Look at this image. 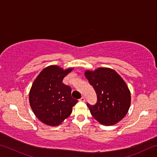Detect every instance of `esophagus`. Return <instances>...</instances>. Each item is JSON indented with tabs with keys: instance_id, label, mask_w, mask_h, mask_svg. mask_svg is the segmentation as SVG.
Masks as SVG:
<instances>
[{
	"instance_id": "1",
	"label": "esophagus",
	"mask_w": 157,
	"mask_h": 157,
	"mask_svg": "<svg viewBox=\"0 0 157 157\" xmlns=\"http://www.w3.org/2000/svg\"><path fill=\"white\" fill-rule=\"evenodd\" d=\"M79 100L82 101V102H84V101H85V97H84V96L82 97L80 99H79Z\"/></svg>"
}]
</instances>
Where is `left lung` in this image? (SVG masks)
<instances>
[{
    "mask_svg": "<svg viewBox=\"0 0 157 157\" xmlns=\"http://www.w3.org/2000/svg\"><path fill=\"white\" fill-rule=\"evenodd\" d=\"M85 76L97 95L95 105L86 104L94 118L105 125H112L121 121L131 103L130 91L121 77L107 68L87 71Z\"/></svg>",
    "mask_w": 157,
    "mask_h": 157,
    "instance_id": "1",
    "label": "left lung"
}]
</instances>
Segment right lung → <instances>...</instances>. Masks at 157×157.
<instances>
[{
	"instance_id": "obj_1",
	"label": "right lung",
	"mask_w": 157,
	"mask_h": 157,
	"mask_svg": "<svg viewBox=\"0 0 157 157\" xmlns=\"http://www.w3.org/2000/svg\"><path fill=\"white\" fill-rule=\"evenodd\" d=\"M73 70L63 71L57 66L44 68L34 81L29 100L32 109L42 123L57 126L72 113L78 100L71 96V89L62 83Z\"/></svg>"
}]
</instances>
